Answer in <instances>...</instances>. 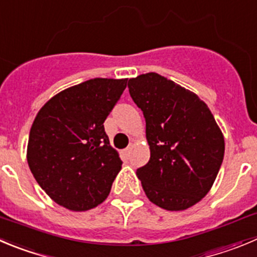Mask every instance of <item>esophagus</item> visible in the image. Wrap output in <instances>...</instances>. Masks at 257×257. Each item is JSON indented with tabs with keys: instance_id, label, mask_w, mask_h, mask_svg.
I'll use <instances>...</instances> for the list:
<instances>
[{
	"instance_id": "34e87169",
	"label": "esophagus",
	"mask_w": 257,
	"mask_h": 257,
	"mask_svg": "<svg viewBox=\"0 0 257 257\" xmlns=\"http://www.w3.org/2000/svg\"><path fill=\"white\" fill-rule=\"evenodd\" d=\"M131 149H133V146H127V148L122 151V154H123L126 158H128V156H130V153H131Z\"/></svg>"
}]
</instances>
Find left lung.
Returning <instances> with one entry per match:
<instances>
[{
  "instance_id": "left-lung-1",
  "label": "left lung",
  "mask_w": 257,
  "mask_h": 257,
  "mask_svg": "<svg viewBox=\"0 0 257 257\" xmlns=\"http://www.w3.org/2000/svg\"><path fill=\"white\" fill-rule=\"evenodd\" d=\"M128 92L145 117L150 146V160L136 172L145 194L167 211L194 206L223 161V135L213 114L197 94L158 73L130 79Z\"/></svg>"
}]
</instances>
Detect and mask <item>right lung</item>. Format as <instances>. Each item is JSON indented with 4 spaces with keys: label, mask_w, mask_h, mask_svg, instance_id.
<instances>
[{
    "label": "right lung",
    "mask_w": 257,
    "mask_h": 257,
    "mask_svg": "<svg viewBox=\"0 0 257 257\" xmlns=\"http://www.w3.org/2000/svg\"><path fill=\"white\" fill-rule=\"evenodd\" d=\"M126 85L127 79L85 80L54 96L36 114L29 167L46 194L70 211L101 204L121 170L103 122Z\"/></svg>",
    "instance_id": "add662e5"
}]
</instances>
